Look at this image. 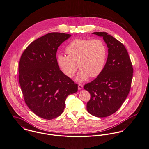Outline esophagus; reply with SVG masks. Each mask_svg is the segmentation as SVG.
I'll use <instances>...</instances> for the list:
<instances>
[{"label":"esophagus","instance_id":"esophagus-1","mask_svg":"<svg viewBox=\"0 0 149 149\" xmlns=\"http://www.w3.org/2000/svg\"><path fill=\"white\" fill-rule=\"evenodd\" d=\"M83 89V85L81 84H79L78 85V90H81Z\"/></svg>","mask_w":149,"mask_h":149}]
</instances>
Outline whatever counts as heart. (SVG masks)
Wrapping results in <instances>:
<instances>
[{"label": "heart", "instance_id": "b5f03b06", "mask_svg": "<svg viewBox=\"0 0 149 149\" xmlns=\"http://www.w3.org/2000/svg\"><path fill=\"white\" fill-rule=\"evenodd\" d=\"M68 56L59 54L57 63L62 72L72 78L77 69L80 70L76 80L84 82L90 76H99L105 67L107 49L105 43L99 39H75L65 49Z\"/></svg>", "mask_w": 149, "mask_h": 149}]
</instances>
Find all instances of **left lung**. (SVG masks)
I'll return each mask as SVG.
<instances>
[{
	"label": "left lung",
	"instance_id": "obj_1",
	"mask_svg": "<svg viewBox=\"0 0 149 149\" xmlns=\"http://www.w3.org/2000/svg\"><path fill=\"white\" fill-rule=\"evenodd\" d=\"M92 34L103 37L108 54L102 73L83 88L91 94L87 103L88 113L105 117L115 113L125 100L130 90L133 69L123 44L106 32Z\"/></svg>",
	"mask_w": 149,
	"mask_h": 149
}]
</instances>
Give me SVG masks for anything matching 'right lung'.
Listing matches in <instances>:
<instances>
[{"instance_id": "obj_1", "label": "right lung", "mask_w": 149, "mask_h": 149, "mask_svg": "<svg viewBox=\"0 0 149 149\" xmlns=\"http://www.w3.org/2000/svg\"><path fill=\"white\" fill-rule=\"evenodd\" d=\"M71 34L53 32L32 42L20 58L19 83L25 102L38 117L52 120L61 115L65 100L78 85L59 70L58 47Z\"/></svg>"}]
</instances>
